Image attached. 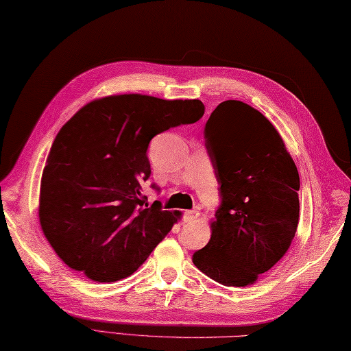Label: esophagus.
I'll list each match as a JSON object with an SVG mask.
<instances>
[{"label": "esophagus", "mask_w": 351, "mask_h": 351, "mask_svg": "<svg viewBox=\"0 0 351 351\" xmlns=\"http://www.w3.org/2000/svg\"><path fill=\"white\" fill-rule=\"evenodd\" d=\"M197 217H198V210H186V213L183 214V221L191 223V221H194Z\"/></svg>", "instance_id": "34e87169"}]
</instances>
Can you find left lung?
Segmentation results:
<instances>
[{
    "label": "left lung",
    "mask_w": 351,
    "mask_h": 351,
    "mask_svg": "<svg viewBox=\"0 0 351 351\" xmlns=\"http://www.w3.org/2000/svg\"><path fill=\"white\" fill-rule=\"evenodd\" d=\"M220 184L213 235L193 263L223 286L246 287L278 263L300 220V174L278 131L260 111L224 101L204 125Z\"/></svg>",
    "instance_id": "1"
}]
</instances>
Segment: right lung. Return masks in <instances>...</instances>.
Segmentation results:
<instances>
[{"instance_id": "right-lung-1", "label": "right lung", "mask_w": 351, "mask_h": 351, "mask_svg": "<svg viewBox=\"0 0 351 351\" xmlns=\"http://www.w3.org/2000/svg\"><path fill=\"white\" fill-rule=\"evenodd\" d=\"M203 114L198 99L119 95L87 104L59 130L41 178L39 223L69 267L111 282L147 260L180 215L160 202L148 208V145Z\"/></svg>"}]
</instances>
